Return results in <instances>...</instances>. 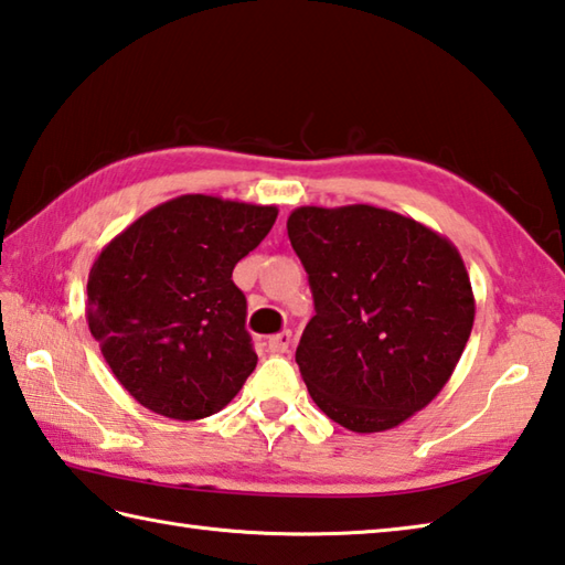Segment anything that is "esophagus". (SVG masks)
<instances>
[{
  "mask_svg": "<svg viewBox=\"0 0 565 565\" xmlns=\"http://www.w3.org/2000/svg\"><path fill=\"white\" fill-rule=\"evenodd\" d=\"M290 344H292V332L290 329H282L280 334L268 339V351H273V354H285V351L290 349Z\"/></svg>",
  "mask_w": 565,
  "mask_h": 565,
  "instance_id": "esophagus-1",
  "label": "esophagus"
}]
</instances>
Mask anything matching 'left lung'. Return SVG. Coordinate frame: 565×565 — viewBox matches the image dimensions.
Masks as SVG:
<instances>
[{
    "instance_id": "8db88e82",
    "label": "left lung",
    "mask_w": 565,
    "mask_h": 565,
    "mask_svg": "<svg viewBox=\"0 0 565 565\" xmlns=\"http://www.w3.org/2000/svg\"><path fill=\"white\" fill-rule=\"evenodd\" d=\"M287 236L315 297L295 361L319 411L347 430L381 433L428 406L475 322L452 243L369 204L300 206Z\"/></svg>"
}]
</instances>
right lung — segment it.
I'll return each instance as SVG.
<instances>
[{
	"label": "right lung",
	"mask_w": 565,
	"mask_h": 565,
	"mask_svg": "<svg viewBox=\"0 0 565 565\" xmlns=\"http://www.w3.org/2000/svg\"><path fill=\"white\" fill-rule=\"evenodd\" d=\"M278 209L206 194L164 201L95 258L85 319L122 388L152 413L199 420L258 364L246 295L231 280Z\"/></svg>",
	"instance_id": "add662e5"
}]
</instances>
